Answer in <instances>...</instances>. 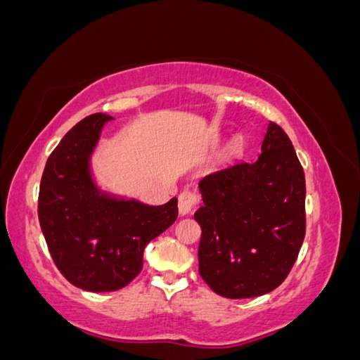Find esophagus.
I'll return each instance as SVG.
<instances>
[{
  "mask_svg": "<svg viewBox=\"0 0 360 360\" xmlns=\"http://www.w3.org/2000/svg\"><path fill=\"white\" fill-rule=\"evenodd\" d=\"M200 202V195L197 194L195 191H184L179 195V214L181 217H186V214H191L194 212L197 203Z\"/></svg>",
  "mask_w": 360,
  "mask_h": 360,
  "instance_id": "obj_1",
  "label": "esophagus"
}]
</instances>
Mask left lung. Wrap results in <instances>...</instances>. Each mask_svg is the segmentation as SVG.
Listing matches in <instances>:
<instances>
[{
  "label": "left lung",
  "mask_w": 360,
  "mask_h": 360,
  "mask_svg": "<svg viewBox=\"0 0 360 360\" xmlns=\"http://www.w3.org/2000/svg\"><path fill=\"white\" fill-rule=\"evenodd\" d=\"M203 205L198 273L228 299L264 296L286 280L305 236V178L283 129L268 122L254 163H234L198 182Z\"/></svg>",
  "instance_id": "1"
}]
</instances>
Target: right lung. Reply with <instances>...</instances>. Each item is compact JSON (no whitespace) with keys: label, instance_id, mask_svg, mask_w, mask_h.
Returning a JSON list of instances; mask_svg holds the SVG:
<instances>
[{"label":"right lung","instance_id":"right-lung-1","mask_svg":"<svg viewBox=\"0 0 360 360\" xmlns=\"http://www.w3.org/2000/svg\"><path fill=\"white\" fill-rule=\"evenodd\" d=\"M108 115L77 122L48 158L39 194V219L58 270L84 291L127 286L142 270L147 244L178 218V198L147 205L101 189L92 169Z\"/></svg>","mask_w":360,"mask_h":360}]
</instances>
